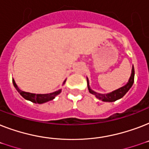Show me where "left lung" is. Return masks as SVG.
<instances>
[{"instance_id":"obj_1","label":"left lung","mask_w":149,"mask_h":149,"mask_svg":"<svg viewBox=\"0 0 149 149\" xmlns=\"http://www.w3.org/2000/svg\"><path fill=\"white\" fill-rule=\"evenodd\" d=\"M134 66L132 65V74H131V77H130L129 79H128V82L127 84H125V86H123L122 87H120L118 90H115V91H112L111 93H97L95 91H93L92 89L91 88L90 86V84H89V79L88 78L86 77V79H87V86H88L89 92L93 95L95 96L96 97L98 98L99 100H102L104 102H113L118 100L122 98L127 93V92L129 91L131 87L132 86L133 84H134Z\"/></svg>"}]
</instances>
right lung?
<instances>
[{
  "label": "right lung",
  "instance_id": "obj_1",
  "mask_svg": "<svg viewBox=\"0 0 149 149\" xmlns=\"http://www.w3.org/2000/svg\"><path fill=\"white\" fill-rule=\"evenodd\" d=\"M66 79L64 80L63 82V85L65 84ZM13 84H14V86L15 87V89L17 90V91L18 93L21 94L22 97H24V99L27 100H30V101L33 102L35 104H44V103H46L48 101H50V100H52L54 98L56 97V96L58 95L59 93H61L62 90H58V91H56L53 93H45V94H39V93H29V92H24V91H22L18 88V86L15 83V79H12Z\"/></svg>",
  "mask_w": 149,
  "mask_h": 149
}]
</instances>
